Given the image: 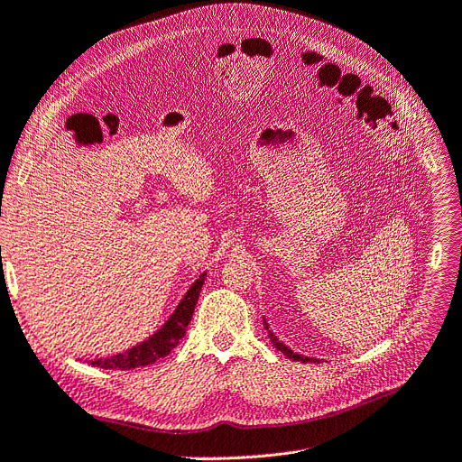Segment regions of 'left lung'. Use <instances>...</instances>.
Returning <instances> with one entry per match:
<instances>
[{"label":"left lung","mask_w":462,"mask_h":462,"mask_svg":"<svg viewBox=\"0 0 462 462\" xmlns=\"http://www.w3.org/2000/svg\"><path fill=\"white\" fill-rule=\"evenodd\" d=\"M263 323H264V329L268 331V337H270V343L274 345L283 356H287V357H291V360H295V362H302V364H306V362H321V360H318V357H312V356H304V354H299V352H295V350H291L289 348L287 345H283L282 340L278 338V335L274 333V331H270V326H268V321L263 318Z\"/></svg>","instance_id":"8db88e82"}]
</instances>
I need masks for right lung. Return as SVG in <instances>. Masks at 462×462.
Instances as JSON below:
<instances>
[{
	"label": "right lung",
	"mask_w": 462,
	"mask_h": 462,
	"mask_svg": "<svg viewBox=\"0 0 462 462\" xmlns=\"http://www.w3.org/2000/svg\"><path fill=\"white\" fill-rule=\"evenodd\" d=\"M205 276H208L205 272L203 274H199V278L190 285V289H188L184 297L180 299V302L177 304L173 314L167 318V321L156 333L150 335L146 340H143V343L134 345L124 352H117L108 357H95V360H89L88 364L100 367V369L127 371V369L144 367V365H150L153 362L162 360V357H165L171 350H173L179 345V340L184 337L186 326L192 319Z\"/></svg>",
	"instance_id": "add662e5"
}]
</instances>
